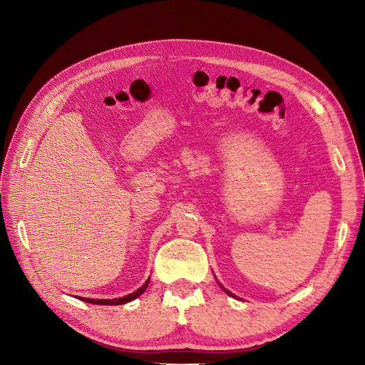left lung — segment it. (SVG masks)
Returning <instances> with one entry per match:
<instances>
[{
    "mask_svg": "<svg viewBox=\"0 0 365 365\" xmlns=\"http://www.w3.org/2000/svg\"><path fill=\"white\" fill-rule=\"evenodd\" d=\"M219 285H220V284H219ZM220 289H223V287H222V285H220ZM223 290H225V293H227V294H229V296H232V297H235V296H234V294H232V293H229V292H227V290H226V289H223Z\"/></svg>",
    "mask_w": 365,
    "mask_h": 365,
    "instance_id": "obj_1",
    "label": "left lung"
}]
</instances>
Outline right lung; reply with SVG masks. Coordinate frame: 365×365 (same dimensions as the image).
I'll list each match as a JSON object with an SVG mask.
<instances>
[{"label": "right lung", "instance_id": "1", "mask_svg": "<svg viewBox=\"0 0 365 365\" xmlns=\"http://www.w3.org/2000/svg\"><path fill=\"white\" fill-rule=\"evenodd\" d=\"M148 284H149V279L140 287L139 290H136L134 293H130L128 296H124V297H120V299H87V297H80V300L83 302H88V303H93V304H124V303H128L134 299H138L146 289H148Z\"/></svg>", "mask_w": 365, "mask_h": 365}]
</instances>
